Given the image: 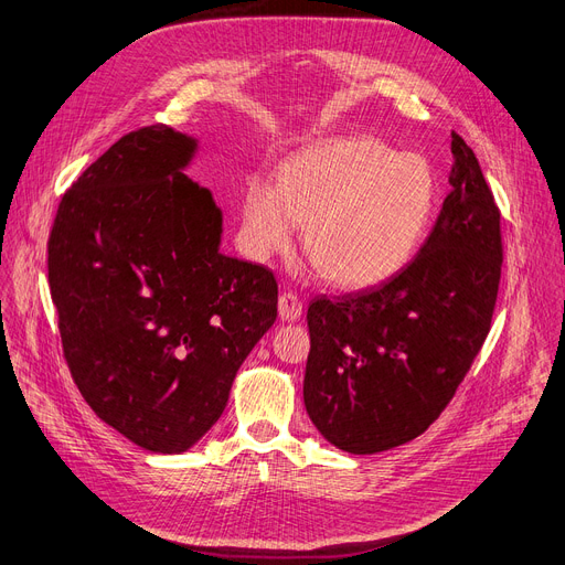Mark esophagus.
<instances>
[{
    "label": "esophagus",
    "instance_id": "1",
    "mask_svg": "<svg viewBox=\"0 0 565 565\" xmlns=\"http://www.w3.org/2000/svg\"><path fill=\"white\" fill-rule=\"evenodd\" d=\"M279 317L284 321H296L302 317V300L294 290H284L279 296Z\"/></svg>",
    "mask_w": 565,
    "mask_h": 565
}]
</instances>
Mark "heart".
I'll return each instance as SVG.
<instances>
[{"label":"heart","mask_w":565,"mask_h":565,"mask_svg":"<svg viewBox=\"0 0 565 565\" xmlns=\"http://www.w3.org/2000/svg\"><path fill=\"white\" fill-rule=\"evenodd\" d=\"M437 204L426 158L370 135L321 141L290 158L279 183L250 179L244 237L256 256L286 250L307 223L305 250L342 288L388 281L419 250Z\"/></svg>","instance_id":"1"}]
</instances>
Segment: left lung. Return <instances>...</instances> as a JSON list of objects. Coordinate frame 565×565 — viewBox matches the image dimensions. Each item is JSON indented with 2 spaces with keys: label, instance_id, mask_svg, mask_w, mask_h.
<instances>
[{
  "label": "left lung",
  "instance_id": "1",
  "mask_svg": "<svg viewBox=\"0 0 565 565\" xmlns=\"http://www.w3.org/2000/svg\"><path fill=\"white\" fill-rule=\"evenodd\" d=\"M451 193L395 277L307 309L305 407L328 443L377 454L419 437L482 349L498 298L500 209L470 146L451 132Z\"/></svg>",
  "mask_w": 565,
  "mask_h": 565
}]
</instances>
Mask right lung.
<instances>
[{"mask_svg":"<svg viewBox=\"0 0 565 565\" xmlns=\"http://www.w3.org/2000/svg\"><path fill=\"white\" fill-rule=\"evenodd\" d=\"M195 139L120 137L62 195L49 286L62 353L102 422L141 449L193 447L277 319L271 269L218 250L221 212L181 170Z\"/></svg>","mask_w":565,"mask_h":565,"instance_id":"1","label":"right lung"}]
</instances>
